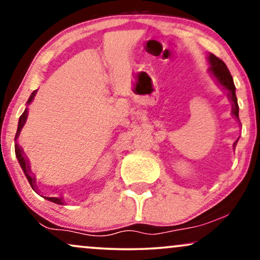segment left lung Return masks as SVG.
I'll list each match as a JSON object with an SVG mask.
<instances>
[{
    "mask_svg": "<svg viewBox=\"0 0 260 260\" xmlns=\"http://www.w3.org/2000/svg\"><path fill=\"white\" fill-rule=\"evenodd\" d=\"M207 60L209 63V74L212 76L214 81L217 85H220L224 92L227 94L228 101L231 102L232 106V116L234 117L238 122H240L239 120V106H238V100L237 95H235V85L232 78V75L230 70H228L226 64L223 63L220 58H217L213 53H209L207 57ZM238 140L233 144V147L237 146Z\"/></svg>",
    "mask_w": 260,
    "mask_h": 260,
    "instance_id": "8db88e82",
    "label": "left lung"
}]
</instances>
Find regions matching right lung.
<instances>
[{
    "label": "right lung",
    "instance_id": "add662e5",
    "mask_svg": "<svg viewBox=\"0 0 260 260\" xmlns=\"http://www.w3.org/2000/svg\"><path fill=\"white\" fill-rule=\"evenodd\" d=\"M37 91H38V90H34L32 94H30L28 101H27V103H26L27 107H26L25 112L22 113V115L20 116V119H19V123H17V131H16V134H15V154H16L17 160H19L20 166H21L23 174H25V176H26L27 181L29 182V184H30V186H32V189L34 190V191L38 193L40 191V190L38 189V186H37L36 176L32 174V170H30V165H29L28 158L26 157V154H25V152H23L22 147L20 146L19 143H17V139H19L20 133H21V129L23 128V126H25V123L27 121V116H28V105H30V103L33 102V100L37 95ZM40 196L44 197V199L48 200V201H51V202L55 203V205H64L63 196H61V197H48V196H43V195H40Z\"/></svg>",
    "mask_w": 260,
    "mask_h": 260
}]
</instances>
